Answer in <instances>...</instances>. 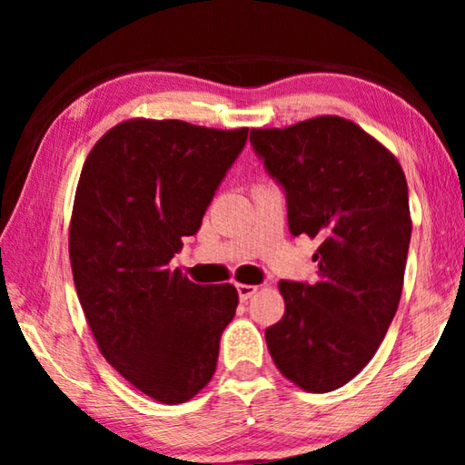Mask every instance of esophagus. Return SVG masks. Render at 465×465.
<instances>
[{
	"instance_id": "1",
	"label": "esophagus",
	"mask_w": 465,
	"mask_h": 465,
	"mask_svg": "<svg viewBox=\"0 0 465 465\" xmlns=\"http://www.w3.org/2000/svg\"><path fill=\"white\" fill-rule=\"evenodd\" d=\"M235 289H238L240 302H248V299L256 293L254 285H235Z\"/></svg>"
}]
</instances>
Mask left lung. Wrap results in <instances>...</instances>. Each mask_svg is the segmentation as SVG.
<instances>
[{"label": "left lung", "mask_w": 465, "mask_h": 465, "mask_svg": "<svg viewBox=\"0 0 465 465\" xmlns=\"http://www.w3.org/2000/svg\"><path fill=\"white\" fill-rule=\"evenodd\" d=\"M250 143L285 193L289 232L320 242L318 279L279 282L285 316L266 346L299 388L332 391L373 359L396 316L412 233L404 172L341 116L252 129Z\"/></svg>", "instance_id": "left-lung-1"}]
</instances>
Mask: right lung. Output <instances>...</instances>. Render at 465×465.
Here are the masks:
<instances>
[{
	"label": "right lung",
	"instance_id": "obj_1",
	"mask_svg": "<svg viewBox=\"0 0 465 465\" xmlns=\"http://www.w3.org/2000/svg\"><path fill=\"white\" fill-rule=\"evenodd\" d=\"M248 129L127 121L102 137L75 191L69 258L100 352L163 404H183L215 373L238 308L233 285H199L170 261L238 160Z\"/></svg>",
	"mask_w": 465,
	"mask_h": 465
}]
</instances>
